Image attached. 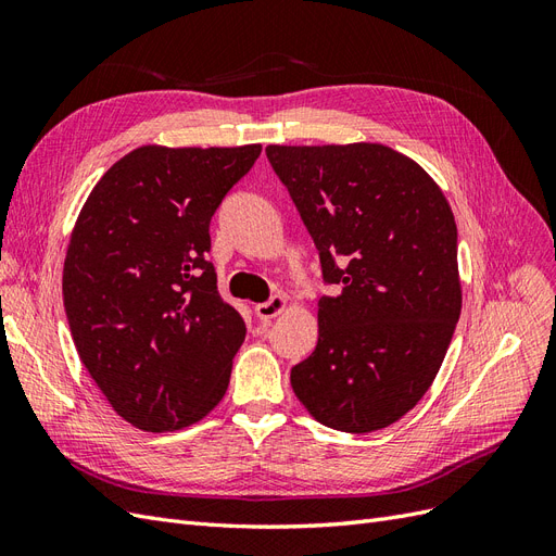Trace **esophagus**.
Segmentation results:
<instances>
[{"label": "esophagus", "instance_id": "1", "mask_svg": "<svg viewBox=\"0 0 556 556\" xmlns=\"http://www.w3.org/2000/svg\"><path fill=\"white\" fill-rule=\"evenodd\" d=\"M285 306H288V304H285V296L276 294V296H271L268 301H264V304H257L255 306V315L262 319V323H271L276 315H280L285 311Z\"/></svg>", "mask_w": 556, "mask_h": 556}]
</instances>
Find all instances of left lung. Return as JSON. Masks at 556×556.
Returning a JSON list of instances; mask_svg holds the SVG:
<instances>
[{"label": "left lung", "mask_w": 556, "mask_h": 556, "mask_svg": "<svg viewBox=\"0 0 556 556\" xmlns=\"http://www.w3.org/2000/svg\"><path fill=\"white\" fill-rule=\"evenodd\" d=\"M317 248L319 336L292 366L299 401L319 422L368 433L425 396L462 313L457 225L429 174L380 143L268 146Z\"/></svg>", "instance_id": "8db88e82"}]
</instances>
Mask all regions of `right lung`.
<instances>
[{
  "mask_svg": "<svg viewBox=\"0 0 556 556\" xmlns=\"http://www.w3.org/2000/svg\"><path fill=\"white\" fill-rule=\"evenodd\" d=\"M262 153L143 146L83 206L64 260V311L92 380L146 431L194 425L227 392L245 319L217 292L211 217Z\"/></svg>",
  "mask_w": 556,
  "mask_h": 556,
  "instance_id": "right-lung-1",
  "label": "right lung"
}]
</instances>
